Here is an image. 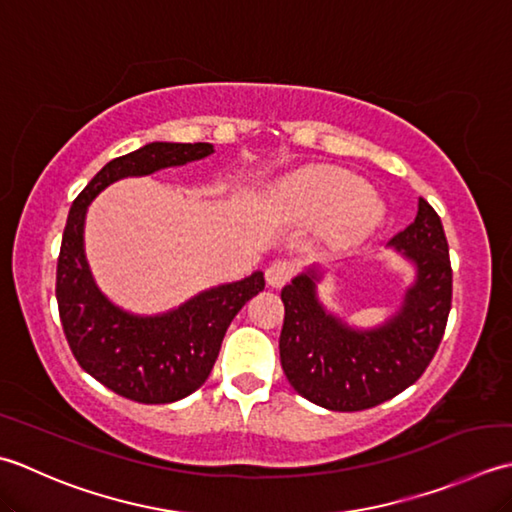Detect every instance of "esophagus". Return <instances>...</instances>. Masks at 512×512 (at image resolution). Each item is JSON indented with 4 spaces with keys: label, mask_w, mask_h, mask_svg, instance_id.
<instances>
[{
    "label": "esophagus",
    "mask_w": 512,
    "mask_h": 512,
    "mask_svg": "<svg viewBox=\"0 0 512 512\" xmlns=\"http://www.w3.org/2000/svg\"><path fill=\"white\" fill-rule=\"evenodd\" d=\"M294 271H296V265L291 263V260H285V258L274 260V263H269V267L265 271L267 285L283 287L285 283H289V278L294 276Z\"/></svg>",
    "instance_id": "obj_1"
}]
</instances>
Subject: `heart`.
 Wrapping results in <instances>:
<instances>
[{
  "label": "heart",
  "mask_w": 512,
  "mask_h": 512,
  "mask_svg": "<svg viewBox=\"0 0 512 512\" xmlns=\"http://www.w3.org/2000/svg\"><path fill=\"white\" fill-rule=\"evenodd\" d=\"M287 192L300 210L329 216L327 236L338 245H353L371 236L384 221V205L360 176L336 168H307L289 181Z\"/></svg>",
  "instance_id": "1"
}]
</instances>
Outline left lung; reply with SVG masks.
<instances>
[{"label": "left lung", "instance_id": "obj_1", "mask_svg": "<svg viewBox=\"0 0 512 512\" xmlns=\"http://www.w3.org/2000/svg\"><path fill=\"white\" fill-rule=\"evenodd\" d=\"M415 271L398 311L371 329L351 327L318 298L325 271L307 267L280 291V364L302 398L329 411H362L409 389L440 347L453 271L440 216L420 198L415 221L389 241Z\"/></svg>", "mask_w": 512, "mask_h": 512}]
</instances>
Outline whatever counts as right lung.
Returning a JSON list of instances; mask_svg holds the SVG:
<instances>
[{
  "label": "right lung",
  "instance_id": "obj_1",
  "mask_svg": "<svg viewBox=\"0 0 512 512\" xmlns=\"http://www.w3.org/2000/svg\"><path fill=\"white\" fill-rule=\"evenodd\" d=\"M212 143L154 141L103 165L70 207L57 260L61 327L81 369L103 387L141 404H170L194 393L210 375L229 322L265 289L263 271L201 291L165 314L139 316L103 294L83 249L88 205L128 176L201 161Z\"/></svg>",
  "mask_w": 512,
  "mask_h": 512
}]
</instances>
